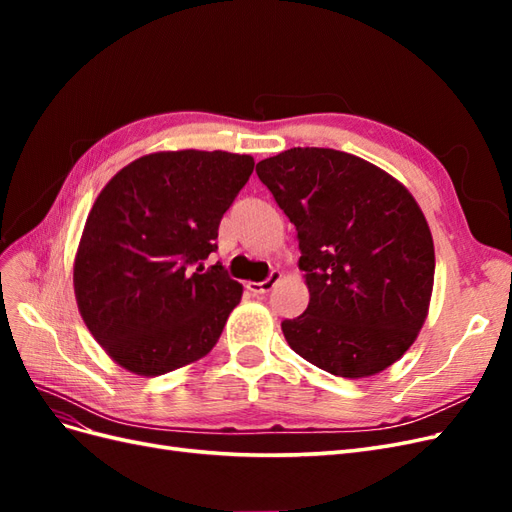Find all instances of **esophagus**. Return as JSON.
I'll use <instances>...</instances> for the list:
<instances>
[{
	"instance_id": "1",
	"label": "esophagus",
	"mask_w": 512,
	"mask_h": 512,
	"mask_svg": "<svg viewBox=\"0 0 512 512\" xmlns=\"http://www.w3.org/2000/svg\"><path fill=\"white\" fill-rule=\"evenodd\" d=\"M280 280H282V273L273 271L265 282H250V284H247V290H250L252 294H267Z\"/></svg>"
}]
</instances>
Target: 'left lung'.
Returning a JSON list of instances; mask_svg holds the SVG:
<instances>
[{
    "label": "left lung",
    "mask_w": 512,
    "mask_h": 512,
    "mask_svg": "<svg viewBox=\"0 0 512 512\" xmlns=\"http://www.w3.org/2000/svg\"><path fill=\"white\" fill-rule=\"evenodd\" d=\"M258 179L297 228L309 305L282 322L288 346L339 378H367L414 344L436 254L421 207L382 168L346 151L294 147Z\"/></svg>",
    "instance_id": "obj_1"
}]
</instances>
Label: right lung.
I'll use <instances>...</instances> for the list:
<instances>
[{
    "label": "right lung",
    "instance_id": "obj_1",
    "mask_svg": "<svg viewBox=\"0 0 512 512\" xmlns=\"http://www.w3.org/2000/svg\"><path fill=\"white\" fill-rule=\"evenodd\" d=\"M252 170L254 158L239 153L160 151L106 183L76 252L74 294L115 363L162 376L218 344L243 286L203 262Z\"/></svg>",
    "mask_w": 512,
    "mask_h": 512
}]
</instances>
